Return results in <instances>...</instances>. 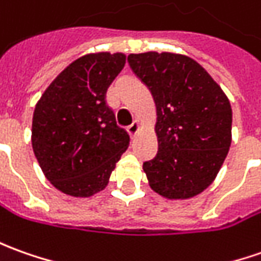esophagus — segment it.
Wrapping results in <instances>:
<instances>
[{
    "label": "esophagus",
    "instance_id": "esophagus-1",
    "mask_svg": "<svg viewBox=\"0 0 261 261\" xmlns=\"http://www.w3.org/2000/svg\"><path fill=\"white\" fill-rule=\"evenodd\" d=\"M138 130H140V123H138L137 120H134V121H133V124L127 127V131H128L130 137H136V134L138 133Z\"/></svg>",
    "mask_w": 261,
    "mask_h": 261
}]
</instances>
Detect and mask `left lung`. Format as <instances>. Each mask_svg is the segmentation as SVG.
<instances>
[{
    "label": "left lung",
    "mask_w": 261,
    "mask_h": 261,
    "mask_svg": "<svg viewBox=\"0 0 261 261\" xmlns=\"http://www.w3.org/2000/svg\"><path fill=\"white\" fill-rule=\"evenodd\" d=\"M127 61L157 108L159 151L143 164L151 189L167 198L197 196L216 178L231 144L228 98L190 57L150 51Z\"/></svg>",
    "instance_id": "8db88e82"
}]
</instances>
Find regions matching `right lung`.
I'll list each match as a JSON object with an SVG mask.
<instances>
[{"mask_svg": "<svg viewBox=\"0 0 261 261\" xmlns=\"http://www.w3.org/2000/svg\"><path fill=\"white\" fill-rule=\"evenodd\" d=\"M121 53L87 54L71 63L37 102L33 150L51 184L90 197L107 186L130 136L107 106L108 87L121 72Z\"/></svg>", "mask_w": 261, "mask_h": 261, "instance_id": "1", "label": "right lung"}]
</instances>
